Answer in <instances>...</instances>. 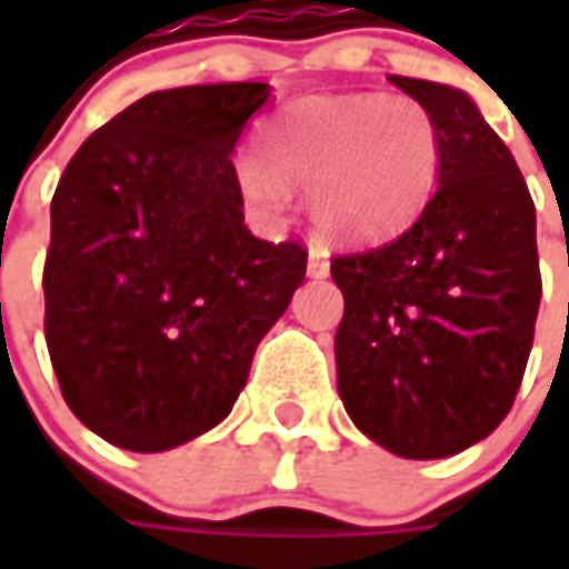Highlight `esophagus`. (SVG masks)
Returning a JSON list of instances; mask_svg holds the SVG:
<instances>
[{
	"instance_id": "34e87169",
	"label": "esophagus",
	"mask_w": 569,
	"mask_h": 569,
	"mask_svg": "<svg viewBox=\"0 0 569 569\" xmlns=\"http://www.w3.org/2000/svg\"><path fill=\"white\" fill-rule=\"evenodd\" d=\"M307 274H310V278H326V274H329V262H326V252L310 250V259H307Z\"/></svg>"
}]
</instances>
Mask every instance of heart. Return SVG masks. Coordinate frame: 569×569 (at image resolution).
Returning a JSON list of instances; mask_svg holds the SVG:
<instances>
[{"mask_svg": "<svg viewBox=\"0 0 569 569\" xmlns=\"http://www.w3.org/2000/svg\"><path fill=\"white\" fill-rule=\"evenodd\" d=\"M440 129L425 103L386 94H310L281 107L243 158L237 183L256 211L278 214L284 189H307L322 240L370 243L418 218L440 173Z\"/></svg>", "mask_w": 569, "mask_h": 569, "instance_id": "b5f03b06", "label": "heart"}]
</instances>
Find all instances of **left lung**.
Returning <instances> with one entry per match:
<instances>
[{
	"label": "left lung",
	"mask_w": 569,
	"mask_h": 569,
	"mask_svg": "<svg viewBox=\"0 0 569 569\" xmlns=\"http://www.w3.org/2000/svg\"><path fill=\"white\" fill-rule=\"evenodd\" d=\"M440 129L437 192L411 228L332 259L348 418L402 459H443L507 418L536 336V206L510 148L449 84L389 76Z\"/></svg>",
	"instance_id": "1"
}]
</instances>
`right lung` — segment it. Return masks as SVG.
<instances>
[{"instance_id":"obj_1","label":"right lung","mask_w":569,"mask_h":569,"mask_svg":"<svg viewBox=\"0 0 569 569\" xmlns=\"http://www.w3.org/2000/svg\"><path fill=\"white\" fill-rule=\"evenodd\" d=\"M262 81L189 84L81 144L50 206L47 348L62 399L107 443L164 452L221 425L307 250L243 224L233 144Z\"/></svg>"}]
</instances>
